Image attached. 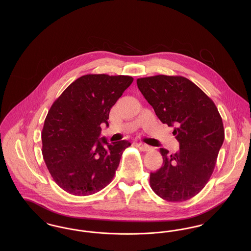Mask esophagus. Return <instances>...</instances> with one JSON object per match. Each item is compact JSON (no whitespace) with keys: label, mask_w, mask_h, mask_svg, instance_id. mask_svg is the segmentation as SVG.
<instances>
[{"label":"esophagus","mask_w":251,"mask_h":251,"mask_svg":"<svg viewBox=\"0 0 251 251\" xmlns=\"http://www.w3.org/2000/svg\"><path fill=\"white\" fill-rule=\"evenodd\" d=\"M137 147H138V149H139L140 151H150V150L151 149L149 145L144 143L137 144Z\"/></svg>","instance_id":"1"}]
</instances>
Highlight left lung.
<instances>
[{"label":"left lung","mask_w":251,"mask_h":251,"mask_svg":"<svg viewBox=\"0 0 251 251\" xmlns=\"http://www.w3.org/2000/svg\"><path fill=\"white\" fill-rule=\"evenodd\" d=\"M137 86L156 116L168 127L179 150L160 149L163 166L151 173L150 184L167 201H184L202 190L210 179L225 132L214 101L181 76L156 75L137 79Z\"/></svg>","instance_id":"left-lung-1"}]
</instances>
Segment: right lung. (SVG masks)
<instances>
[{"mask_svg": "<svg viewBox=\"0 0 251 251\" xmlns=\"http://www.w3.org/2000/svg\"><path fill=\"white\" fill-rule=\"evenodd\" d=\"M131 76L87 74L52 103L41 133L42 154L53 180L74 196H89L111 182L131 143L100 137L111 108L131 85Z\"/></svg>", "mask_w": 251, "mask_h": 251, "instance_id": "1", "label": "right lung"}]
</instances>
